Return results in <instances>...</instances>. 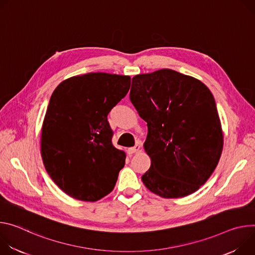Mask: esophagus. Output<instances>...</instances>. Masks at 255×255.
Listing matches in <instances>:
<instances>
[{"label":"esophagus","instance_id":"1","mask_svg":"<svg viewBox=\"0 0 255 255\" xmlns=\"http://www.w3.org/2000/svg\"><path fill=\"white\" fill-rule=\"evenodd\" d=\"M140 150V145L139 144H136L134 147H131V148H128V154H133V153H136Z\"/></svg>","mask_w":255,"mask_h":255}]
</instances>
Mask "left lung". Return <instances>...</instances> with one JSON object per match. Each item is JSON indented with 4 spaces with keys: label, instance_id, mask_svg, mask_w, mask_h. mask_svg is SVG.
I'll return each instance as SVG.
<instances>
[{
    "label": "left lung",
    "instance_id": "left-lung-1",
    "mask_svg": "<svg viewBox=\"0 0 255 255\" xmlns=\"http://www.w3.org/2000/svg\"><path fill=\"white\" fill-rule=\"evenodd\" d=\"M129 98L148 126L145 186L164 199L196 191L214 172L224 145L210 89L191 76L162 69L134 76Z\"/></svg>",
    "mask_w": 255,
    "mask_h": 255
}]
</instances>
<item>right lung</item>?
<instances>
[{
    "label": "right lung",
    "mask_w": 255,
    "mask_h": 255,
    "mask_svg": "<svg viewBox=\"0 0 255 255\" xmlns=\"http://www.w3.org/2000/svg\"><path fill=\"white\" fill-rule=\"evenodd\" d=\"M129 87V76L89 73L63 81L50 97L40 154L53 182L76 200L96 202L115 188L126 153L111 143L107 116Z\"/></svg>",
    "instance_id": "right-lung-1"
}]
</instances>
